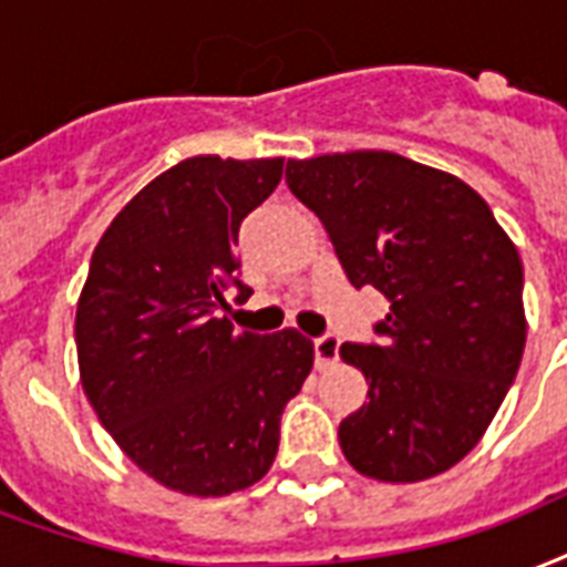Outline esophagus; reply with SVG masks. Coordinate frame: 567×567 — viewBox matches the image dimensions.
Masks as SVG:
<instances>
[{
	"label": "esophagus",
	"instance_id": "obj_1",
	"mask_svg": "<svg viewBox=\"0 0 567 567\" xmlns=\"http://www.w3.org/2000/svg\"><path fill=\"white\" fill-rule=\"evenodd\" d=\"M339 336H332V332L315 339V362H318V369H327V365L339 360Z\"/></svg>",
	"mask_w": 567,
	"mask_h": 567
}]
</instances>
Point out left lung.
<instances>
[{"label": "left lung", "instance_id": "1", "mask_svg": "<svg viewBox=\"0 0 567 567\" xmlns=\"http://www.w3.org/2000/svg\"><path fill=\"white\" fill-rule=\"evenodd\" d=\"M285 181L318 214L353 288L389 300L378 341L339 351L369 383V401L341 419V452L392 485L446 473L520 369V255L473 187L392 151L288 159Z\"/></svg>", "mask_w": 567, "mask_h": 567}]
</instances>
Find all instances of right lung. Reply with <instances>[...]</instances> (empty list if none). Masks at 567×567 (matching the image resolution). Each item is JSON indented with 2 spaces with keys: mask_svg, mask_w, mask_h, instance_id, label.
<instances>
[{
  "mask_svg": "<svg viewBox=\"0 0 567 567\" xmlns=\"http://www.w3.org/2000/svg\"><path fill=\"white\" fill-rule=\"evenodd\" d=\"M282 157L181 159L121 207L76 302L80 380L121 452L168 491L226 496L265 478L279 419L315 362L302 332L235 330L240 223Z\"/></svg>",
  "mask_w": 567,
  "mask_h": 567,
  "instance_id": "obj_1",
  "label": "right lung"
}]
</instances>
